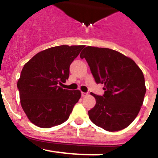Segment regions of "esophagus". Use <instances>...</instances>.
Returning <instances> with one entry per match:
<instances>
[{"mask_svg":"<svg viewBox=\"0 0 158 158\" xmlns=\"http://www.w3.org/2000/svg\"><path fill=\"white\" fill-rule=\"evenodd\" d=\"M88 95V94L87 93H84V92H81V96L82 97H86V96Z\"/></svg>","mask_w":158,"mask_h":158,"instance_id":"esophagus-1","label":"esophagus"}]
</instances>
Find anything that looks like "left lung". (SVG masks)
Here are the masks:
<instances>
[{
	"label": "left lung",
	"instance_id": "left-lung-1",
	"mask_svg": "<svg viewBox=\"0 0 158 158\" xmlns=\"http://www.w3.org/2000/svg\"><path fill=\"white\" fill-rule=\"evenodd\" d=\"M85 58L97 84H104L103 96L90 93L95 106L88 111L93 123L108 131L128 127L139 114L145 95L142 71L131 58L107 48L87 46Z\"/></svg>",
	"mask_w": 158,
	"mask_h": 158
}]
</instances>
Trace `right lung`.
<instances>
[{
	"instance_id": "right-lung-1",
	"label": "right lung",
	"mask_w": 158,
	"mask_h": 158,
	"mask_svg": "<svg viewBox=\"0 0 158 158\" xmlns=\"http://www.w3.org/2000/svg\"><path fill=\"white\" fill-rule=\"evenodd\" d=\"M84 45H60L34 55L24 64L17 81L21 106L27 118L40 128L67 121L81 97L79 90L60 87L69 77L71 62Z\"/></svg>"
}]
</instances>
